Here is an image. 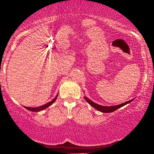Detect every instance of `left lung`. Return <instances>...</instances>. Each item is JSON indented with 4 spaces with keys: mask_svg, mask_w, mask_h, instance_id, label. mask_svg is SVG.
Returning <instances> with one entry per match:
<instances>
[{
    "mask_svg": "<svg viewBox=\"0 0 154 154\" xmlns=\"http://www.w3.org/2000/svg\"><path fill=\"white\" fill-rule=\"evenodd\" d=\"M85 99L86 101H87L88 103L90 104V105H91L93 108H95V109L101 111V112H103V113L113 112V111H116V109H119V108L124 106H125L126 104L130 103V102H132V100H133V99H132V100H129V101L125 102V103L119 104V105H116V106H101V105H99V104H97V103H94V102L92 101L91 100H90L89 98H88L87 97H85Z\"/></svg>",
    "mask_w": 154,
    "mask_h": 154,
    "instance_id": "1",
    "label": "left lung"
}]
</instances>
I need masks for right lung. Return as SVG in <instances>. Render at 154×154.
Returning <instances> with one entry per match:
<instances>
[{"instance_id": "add662e5", "label": "right lung", "mask_w": 154, "mask_h": 154, "mask_svg": "<svg viewBox=\"0 0 154 154\" xmlns=\"http://www.w3.org/2000/svg\"><path fill=\"white\" fill-rule=\"evenodd\" d=\"M57 97H58V94L56 95V96L55 97L54 99L51 100V102H48V103H47L46 104H44V105L40 106H38V107H26V106H24V108L27 109V110L33 111V112H37V111H40L44 110V109H45L46 108L50 106L51 105H52V104L55 102V100H56Z\"/></svg>"}]
</instances>
